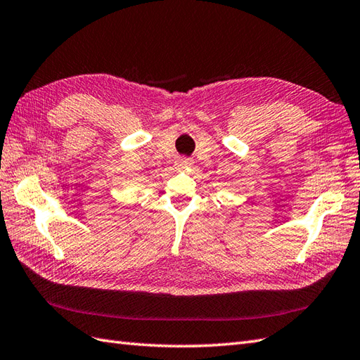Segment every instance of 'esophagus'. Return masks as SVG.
I'll return each instance as SVG.
<instances>
[{"label":"esophagus","instance_id":"34e87169","mask_svg":"<svg viewBox=\"0 0 360 360\" xmlns=\"http://www.w3.org/2000/svg\"><path fill=\"white\" fill-rule=\"evenodd\" d=\"M191 165H193V160H189V158H181L180 162L177 163V169H185V167H189Z\"/></svg>","mask_w":360,"mask_h":360}]
</instances>
